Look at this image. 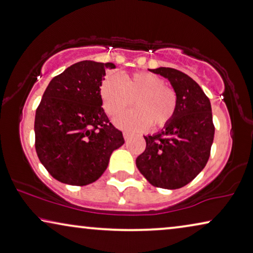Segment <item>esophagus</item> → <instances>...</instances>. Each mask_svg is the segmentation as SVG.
<instances>
[{"label":"esophagus","mask_w":253,"mask_h":253,"mask_svg":"<svg viewBox=\"0 0 253 253\" xmlns=\"http://www.w3.org/2000/svg\"><path fill=\"white\" fill-rule=\"evenodd\" d=\"M123 137H124V139H126V141H129L130 139H131V137H132V135H131L129 132H124L123 133Z\"/></svg>","instance_id":"34e87169"}]
</instances>
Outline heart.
Here are the masks:
<instances>
[{
  "mask_svg": "<svg viewBox=\"0 0 253 253\" xmlns=\"http://www.w3.org/2000/svg\"><path fill=\"white\" fill-rule=\"evenodd\" d=\"M100 94L106 113L116 116L126 111L135 99L137 108L116 119V126L127 131H144L149 126L162 129L174 118L178 96L163 79L147 72L122 78L109 75L102 83Z\"/></svg>",
  "mask_w": 253,
  "mask_h": 253,
  "instance_id": "obj_1",
  "label": "heart"
}]
</instances>
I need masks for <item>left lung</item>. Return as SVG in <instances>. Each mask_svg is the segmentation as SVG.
<instances>
[{
	"instance_id": "obj_1",
	"label": "left lung",
	"mask_w": 253,
	"mask_h": 253,
	"mask_svg": "<svg viewBox=\"0 0 253 253\" xmlns=\"http://www.w3.org/2000/svg\"><path fill=\"white\" fill-rule=\"evenodd\" d=\"M168 79L178 96L174 118L161 131L144 135L146 148L135 160L141 174L159 188L189 184L207 166L214 137L211 104L192 78L178 69H151Z\"/></svg>"
}]
</instances>
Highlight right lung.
<instances>
[{"label":"right lung","mask_w":253,"mask_h":253,"mask_svg":"<svg viewBox=\"0 0 253 253\" xmlns=\"http://www.w3.org/2000/svg\"><path fill=\"white\" fill-rule=\"evenodd\" d=\"M113 63L83 60L54 76L35 114V149L47 172L73 186L94 182L124 144L101 107L100 86Z\"/></svg>","instance_id":"1"}]
</instances>
